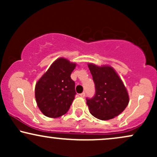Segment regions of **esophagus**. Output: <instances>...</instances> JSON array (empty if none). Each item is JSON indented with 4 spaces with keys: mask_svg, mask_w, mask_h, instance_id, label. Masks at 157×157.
Masks as SVG:
<instances>
[{
    "mask_svg": "<svg viewBox=\"0 0 157 157\" xmlns=\"http://www.w3.org/2000/svg\"><path fill=\"white\" fill-rule=\"evenodd\" d=\"M85 94H85V92H82V93L80 94V96L81 97H85Z\"/></svg>",
    "mask_w": 157,
    "mask_h": 157,
    "instance_id": "esophagus-1",
    "label": "esophagus"
}]
</instances>
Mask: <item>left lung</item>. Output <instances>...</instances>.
Returning a JSON list of instances; mask_svg holds the SVG:
<instances>
[{"label":"left lung","mask_w":157,"mask_h":157,"mask_svg":"<svg viewBox=\"0 0 157 157\" xmlns=\"http://www.w3.org/2000/svg\"><path fill=\"white\" fill-rule=\"evenodd\" d=\"M95 86V94L86 98L90 113L94 117L108 120L118 116L129 102L128 94L123 82L111 66L89 64Z\"/></svg>","instance_id":"left-lung-1"}]
</instances>
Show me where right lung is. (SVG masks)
<instances>
[{
  "label": "right lung",
  "mask_w": 157,
  "mask_h": 157,
  "mask_svg": "<svg viewBox=\"0 0 157 157\" xmlns=\"http://www.w3.org/2000/svg\"><path fill=\"white\" fill-rule=\"evenodd\" d=\"M75 66L66 59H57L36 84L37 106L46 117H59L69 109L76 94L75 82L71 78Z\"/></svg>",
  "instance_id": "right-lung-1"
}]
</instances>
